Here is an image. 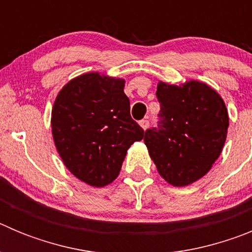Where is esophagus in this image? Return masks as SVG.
Instances as JSON below:
<instances>
[{
    "mask_svg": "<svg viewBox=\"0 0 252 252\" xmlns=\"http://www.w3.org/2000/svg\"><path fill=\"white\" fill-rule=\"evenodd\" d=\"M139 124H140V126H141V127H142V130H146V128L149 127V121H148V120H141V121H140Z\"/></svg>",
    "mask_w": 252,
    "mask_h": 252,
    "instance_id": "esophagus-1",
    "label": "esophagus"
}]
</instances>
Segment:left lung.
<instances>
[{
  "mask_svg": "<svg viewBox=\"0 0 252 252\" xmlns=\"http://www.w3.org/2000/svg\"><path fill=\"white\" fill-rule=\"evenodd\" d=\"M158 127L145 131V145L159 174L169 184L186 187L208 173L221 155L228 128L223 99L198 81L182 86L159 82Z\"/></svg>",
  "mask_w": 252,
  "mask_h": 252,
  "instance_id": "8db88e82",
  "label": "left lung"
}]
</instances>
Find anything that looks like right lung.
I'll list each match as a JSON object with an SVG mask.
<instances>
[{"label":"right lung","instance_id":"1","mask_svg":"<svg viewBox=\"0 0 252 252\" xmlns=\"http://www.w3.org/2000/svg\"><path fill=\"white\" fill-rule=\"evenodd\" d=\"M125 79L86 73L60 90L51 110V131L64 165L92 187L119 177L128 148L144 137L131 119Z\"/></svg>","mask_w":252,"mask_h":252}]
</instances>
